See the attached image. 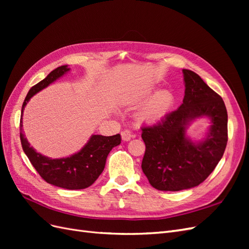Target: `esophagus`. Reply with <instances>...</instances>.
Returning a JSON list of instances; mask_svg holds the SVG:
<instances>
[{
	"label": "esophagus",
	"mask_w": 249,
	"mask_h": 249,
	"mask_svg": "<svg viewBox=\"0 0 249 249\" xmlns=\"http://www.w3.org/2000/svg\"><path fill=\"white\" fill-rule=\"evenodd\" d=\"M133 137H134V134L129 130H124L122 132V138L124 141H130Z\"/></svg>",
	"instance_id": "obj_1"
}]
</instances>
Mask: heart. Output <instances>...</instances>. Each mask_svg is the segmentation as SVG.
Here are the masks:
<instances>
[{"label":"heart","instance_id":"obj_1","mask_svg":"<svg viewBox=\"0 0 249 249\" xmlns=\"http://www.w3.org/2000/svg\"><path fill=\"white\" fill-rule=\"evenodd\" d=\"M150 96L152 97L149 99L141 110V117L144 120H148V122H156V120H160L168 114L173 106L175 96L168 90H160V91L156 92L154 88H149L140 96V99L146 100Z\"/></svg>","mask_w":249,"mask_h":249}]
</instances>
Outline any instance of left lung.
<instances>
[{
  "label": "left lung",
  "instance_id": "left-lung-1",
  "mask_svg": "<svg viewBox=\"0 0 249 249\" xmlns=\"http://www.w3.org/2000/svg\"><path fill=\"white\" fill-rule=\"evenodd\" d=\"M183 104L161 122L142 127L145 154L141 168L161 191L198 186L221 160L228 143V112L221 96L194 71L183 70ZM199 118L210 119V126L202 140L192 141L186 130Z\"/></svg>",
  "mask_w": 249,
  "mask_h": 249
}]
</instances>
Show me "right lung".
<instances>
[{
  "instance_id": "obj_1",
  "label": "right lung",
  "mask_w": 249,
  "mask_h": 249,
  "mask_svg": "<svg viewBox=\"0 0 249 249\" xmlns=\"http://www.w3.org/2000/svg\"><path fill=\"white\" fill-rule=\"evenodd\" d=\"M70 71L69 65L59 66L29 90L21 107L19 136L25 154L36 171L47 183L64 189L79 190L91 186L101 176L110 150L120 144L122 141L120 135L116 134L113 136L91 135L86 144L79 152L70 157L52 159L37 153L32 146H30V143L22 133V115L30 99L56 80L63 77Z\"/></svg>"
}]
</instances>
